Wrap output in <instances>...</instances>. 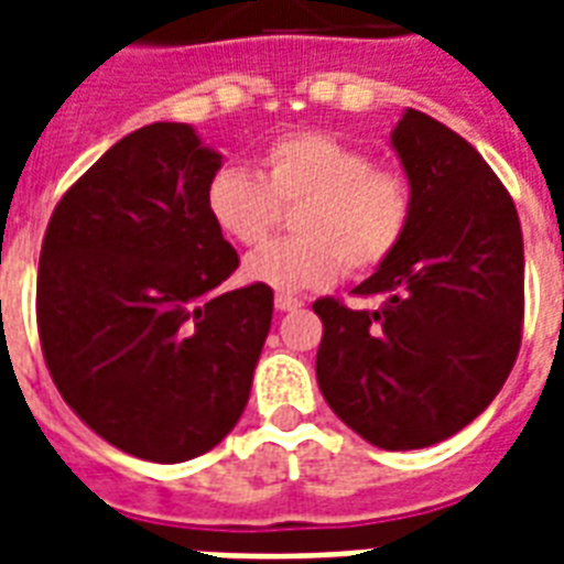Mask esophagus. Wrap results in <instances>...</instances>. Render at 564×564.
<instances>
[{
	"mask_svg": "<svg viewBox=\"0 0 564 564\" xmlns=\"http://www.w3.org/2000/svg\"><path fill=\"white\" fill-rule=\"evenodd\" d=\"M301 304H304V301L295 299V295H286V292H281V295L274 299V307L283 310V313H290V310H299Z\"/></svg>",
	"mask_w": 564,
	"mask_h": 564,
	"instance_id": "34e87169",
	"label": "esophagus"
}]
</instances>
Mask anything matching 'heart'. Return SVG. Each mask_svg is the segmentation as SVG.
<instances>
[{
	"label": "heart",
	"instance_id": "obj_1",
	"mask_svg": "<svg viewBox=\"0 0 564 564\" xmlns=\"http://www.w3.org/2000/svg\"><path fill=\"white\" fill-rule=\"evenodd\" d=\"M213 225L257 246L295 207V237L269 242L242 265L246 281L281 292L318 290L336 274H369L398 251L412 219V184L366 149L325 131H286L265 143L260 170L221 166L204 189Z\"/></svg>",
	"mask_w": 564,
	"mask_h": 564
}]
</instances>
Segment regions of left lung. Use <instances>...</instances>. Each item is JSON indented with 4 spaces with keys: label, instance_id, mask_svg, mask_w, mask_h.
<instances>
[{
    "label": "left lung",
    "instance_id": "obj_1",
    "mask_svg": "<svg viewBox=\"0 0 564 564\" xmlns=\"http://www.w3.org/2000/svg\"><path fill=\"white\" fill-rule=\"evenodd\" d=\"M392 145L412 184L406 237L354 295L318 299V389L383 451H415L480 415L516 366L524 330V237L512 195L468 140L406 110Z\"/></svg>",
    "mask_w": 564,
    "mask_h": 564
}]
</instances>
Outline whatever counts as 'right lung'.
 Listing matches in <instances>:
<instances>
[{
	"label": "right lung",
	"instance_id": "right-lung-1",
	"mask_svg": "<svg viewBox=\"0 0 564 564\" xmlns=\"http://www.w3.org/2000/svg\"><path fill=\"white\" fill-rule=\"evenodd\" d=\"M221 158L184 122L122 137L61 195L37 265V334L57 392L149 463L207 454L239 421L274 292H221L239 254L204 207Z\"/></svg>",
	"mask_w": 564,
	"mask_h": 564
}]
</instances>
